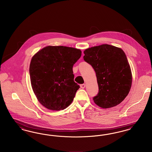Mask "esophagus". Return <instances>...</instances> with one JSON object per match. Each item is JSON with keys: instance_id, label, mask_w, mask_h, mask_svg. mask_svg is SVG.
I'll list each match as a JSON object with an SVG mask.
<instances>
[{"instance_id": "esophagus-1", "label": "esophagus", "mask_w": 152, "mask_h": 152, "mask_svg": "<svg viewBox=\"0 0 152 152\" xmlns=\"http://www.w3.org/2000/svg\"><path fill=\"white\" fill-rule=\"evenodd\" d=\"M80 87H81L82 88H85V87H86V84H82V85H80Z\"/></svg>"}]
</instances>
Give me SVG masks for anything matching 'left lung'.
<instances>
[{
    "mask_svg": "<svg viewBox=\"0 0 152 152\" xmlns=\"http://www.w3.org/2000/svg\"><path fill=\"white\" fill-rule=\"evenodd\" d=\"M83 59L94 69L99 91L93 98L96 104L108 108L126 98L132 85V73L124 51L103 44L84 51Z\"/></svg>",
    "mask_w": 152,
    "mask_h": 152,
    "instance_id": "8db88e82",
    "label": "left lung"
}]
</instances>
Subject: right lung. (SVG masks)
<instances>
[{
	"mask_svg": "<svg viewBox=\"0 0 152 152\" xmlns=\"http://www.w3.org/2000/svg\"><path fill=\"white\" fill-rule=\"evenodd\" d=\"M81 51L73 48L48 46L31 59L29 75L33 92L39 102L54 111L65 109L80 88L74 80L73 67Z\"/></svg>",
	"mask_w": 152,
	"mask_h": 152,
	"instance_id": "add662e5",
	"label": "right lung"
}]
</instances>
